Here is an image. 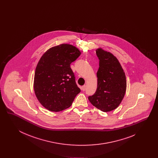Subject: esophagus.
<instances>
[{"label":"esophagus","mask_w":158,"mask_h":158,"mask_svg":"<svg viewBox=\"0 0 158 158\" xmlns=\"http://www.w3.org/2000/svg\"><path fill=\"white\" fill-rule=\"evenodd\" d=\"M85 88H86V86H85V85H83V86H82L81 87V89H82L83 91H84V90H85Z\"/></svg>","instance_id":"esophagus-1"}]
</instances>
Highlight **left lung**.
<instances>
[{"instance_id": "8db88e82", "label": "left lung", "mask_w": 158, "mask_h": 158, "mask_svg": "<svg viewBox=\"0 0 158 158\" xmlns=\"http://www.w3.org/2000/svg\"><path fill=\"white\" fill-rule=\"evenodd\" d=\"M96 53L99 60L98 85L95 93L88 99L101 111L109 112L117 108L124 98L126 77L119 61L113 54L101 48L97 49Z\"/></svg>"}]
</instances>
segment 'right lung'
Instances as JSON below:
<instances>
[{
	"label": "right lung",
	"instance_id": "right-lung-1",
	"mask_svg": "<svg viewBox=\"0 0 158 158\" xmlns=\"http://www.w3.org/2000/svg\"><path fill=\"white\" fill-rule=\"evenodd\" d=\"M81 54L75 46L62 44L49 48L40 58L34 89L38 100L47 110L58 112L68 108L81 92L70 68Z\"/></svg>",
	"mask_w": 158,
	"mask_h": 158
}]
</instances>
